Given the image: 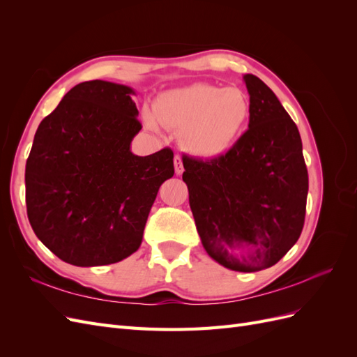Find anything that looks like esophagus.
Here are the masks:
<instances>
[{"instance_id": "obj_1", "label": "esophagus", "mask_w": 357, "mask_h": 357, "mask_svg": "<svg viewBox=\"0 0 357 357\" xmlns=\"http://www.w3.org/2000/svg\"><path fill=\"white\" fill-rule=\"evenodd\" d=\"M174 169H176L177 176H180L183 172V162H181V158L178 155L174 156Z\"/></svg>"}]
</instances>
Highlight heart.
Here are the masks:
<instances>
[{"label":"heart","instance_id":"obj_1","mask_svg":"<svg viewBox=\"0 0 357 357\" xmlns=\"http://www.w3.org/2000/svg\"><path fill=\"white\" fill-rule=\"evenodd\" d=\"M248 117L250 100L243 89L193 83L160 93L143 122L152 131L160 122L180 132V146L192 156L218 159L238 142Z\"/></svg>","mask_w":357,"mask_h":357}]
</instances>
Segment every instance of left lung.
Masks as SVG:
<instances>
[{
  "label": "left lung",
  "mask_w": 357,
  "mask_h": 357,
  "mask_svg": "<svg viewBox=\"0 0 357 357\" xmlns=\"http://www.w3.org/2000/svg\"><path fill=\"white\" fill-rule=\"evenodd\" d=\"M243 80L248 129L222 158H183V181L205 252L232 271L256 273L298 241L308 172L298 128L275 93L253 74Z\"/></svg>",
  "instance_id": "8db88e82"
}]
</instances>
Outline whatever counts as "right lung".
I'll use <instances>...</instances> for the list:
<instances>
[{"label": "right lung", "mask_w": 357, "mask_h": 357, "mask_svg": "<svg viewBox=\"0 0 357 357\" xmlns=\"http://www.w3.org/2000/svg\"><path fill=\"white\" fill-rule=\"evenodd\" d=\"M132 95L83 82L38 125L25 169L28 219L63 262L110 265L137 252L158 190L174 176L171 149L131 152L142 129Z\"/></svg>", "instance_id": "obj_1"}]
</instances>
